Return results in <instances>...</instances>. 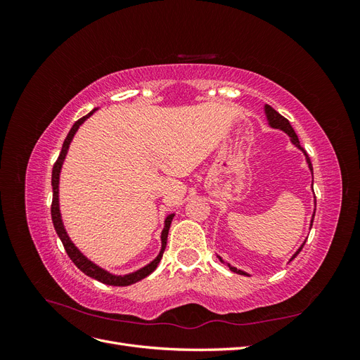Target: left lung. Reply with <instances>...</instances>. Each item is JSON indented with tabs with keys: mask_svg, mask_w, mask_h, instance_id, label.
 Returning a JSON list of instances; mask_svg holds the SVG:
<instances>
[{
	"mask_svg": "<svg viewBox=\"0 0 360 360\" xmlns=\"http://www.w3.org/2000/svg\"><path fill=\"white\" fill-rule=\"evenodd\" d=\"M264 114H266V118H267V123H269V126H270L271 129H279V130H282V132H285V134L290 136L291 144H292L294 147H297L299 150H302V153L304 155V159H307L308 168H309V171H311V174H312V183H314V172H312L311 159H309V156L307 155V151H304V150H303V147L300 146V143H299V138H297L296 132H294V129L291 127V124H290L288 120H287L285 117H282V115H281L278 111H275L274 108H271L270 105H264ZM312 191H314V189H312ZM314 216H315V212H314V214H312V219H311V226H312V222H314ZM311 226H309V230H311ZM304 242H307V240H304ZM304 242H303V243H302V246H300V248L296 250V254H294V255L290 258V261L297 257V254H299L300 250H302V248H303ZM217 258H219L224 264H226L228 267H230V270H231V271H234V274H237V275H245V276H249V274H246V271H243V270H240V269H237V267L231 266L230 263H226V261H224V259H222L219 255H217Z\"/></svg>",
	"mask_w": 360,
	"mask_h": 360,
	"instance_id": "obj_1",
	"label": "left lung"
}]
</instances>
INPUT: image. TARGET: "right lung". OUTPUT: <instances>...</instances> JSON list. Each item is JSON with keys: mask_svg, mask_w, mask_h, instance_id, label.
<instances>
[{"mask_svg": "<svg viewBox=\"0 0 360 360\" xmlns=\"http://www.w3.org/2000/svg\"><path fill=\"white\" fill-rule=\"evenodd\" d=\"M97 111V108H94L93 111H90L89 114H86L85 117L79 118L78 122H76L70 132L68 134L66 139H64L63 143V147H61V153L57 159V162L53 163V168H52V205H51V216H52V224H53V228H56V231L60 237V240L64 246V249H66L68 255L70 257V259L75 263V266L78 267L81 271H84V274L86 276L90 278H94L97 281L103 282V284L106 285H114V287H126V285H132L135 284V282L144 279L146 276H148L151 271H153L159 261L163 255V250H165V246H167V237H168V231H169V226H171V221L174 217V213L168 214L165 217V225H163V230H162V234H160V240H162V246H160V250L158 257L151 261V263H148L147 266L141 267L135 271H132V274H127V275H114L111 274V271H108L105 269H102L101 266H97L96 263H93L91 259L86 258L81 250L75 246V243L70 240V237L66 231V228H64V224H63V219H61V212H60V198H58V193H60V172H61V168H63V163H64V159H66L68 156V151H69V147H70V143L72 139L75 136V134L78 132V129L82 126V123L85 122L86 118H90L94 112Z\"/></svg>", "mask_w": 360, "mask_h": 360, "instance_id": "obj_1", "label": "right lung"}]
</instances>
